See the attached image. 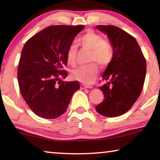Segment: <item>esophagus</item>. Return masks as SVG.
<instances>
[{
	"instance_id": "obj_1",
	"label": "esophagus",
	"mask_w": 160,
	"mask_h": 160,
	"mask_svg": "<svg viewBox=\"0 0 160 160\" xmlns=\"http://www.w3.org/2000/svg\"><path fill=\"white\" fill-rule=\"evenodd\" d=\"M92 86H90V85H86L84 84H82L80 85V88L81 89H85V88H91Z\"/></svg>"
}]
</instances>
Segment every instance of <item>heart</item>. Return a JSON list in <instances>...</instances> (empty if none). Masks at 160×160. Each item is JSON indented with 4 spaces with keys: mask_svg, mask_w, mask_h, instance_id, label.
I'll return each instance as SVG.
<instances>
[{
    "mask_svg": "<svg viewBox=\"0 0 160 160\" xmlns=\"http://www.w3.org/2000/svg\"><path fill=\"white\" fill-rule=\"evenodd\" d=\"M78 45L83 49L91 51L89 61L96 62L102 67H107L111 64L114 58V46L109 40L104 39L101 34L95 31L89 30L78 40ZM78 46L72 44L68 47L66 53L67 64L75 66L77 61ZM98 73V67L96 63L80 66L72 72V75L80 82L90 84L95 79Z\"/></svg>",
    "mask_w": 160,
    "mask_h": 160,
    "instance_id": "1",
    "label": "heart"
}]
</instances>
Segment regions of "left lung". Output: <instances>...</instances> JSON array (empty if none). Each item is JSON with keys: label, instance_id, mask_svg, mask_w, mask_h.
Returning a JSON list of instances; mask_svg holds the SVG:
<instances>
[{"label": "left lung", "instance_id": "1", "mask_svg": "<svg viewBox=\"0 0 160 160\" xmlns=\"http://www.w3.org/2000/svg\"><path fill=\"white\" fill-rule=\"evenodd\" d=\"M114 46V58L102 76L108 80L99 88L103 93L98 113L114 118L127 112L140 96L145 80L147 63L133 36L114 25H97Z\"/></svg>", "mask_w": 160, "mask_h": 160}]
</instances>
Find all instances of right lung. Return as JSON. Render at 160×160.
Returning a JSON list of instances; mask_svg holds the SVG:
<instances>
[{"instance_id": "add662e5", "label": "right lung", "mask_w": 160, "mask_h": 160, "mask_svg": "<svg viewBox=\"0 0 160 160\" xmlns=\"http://www.w3.org/2000/svg\"><path fill=\"white\" fill-rule=\"evenodd\" d=\"M84 25H53L31 37L22 48L17 79L22 97L38 116L58 118L66 112L78 81L64 82L66 53Z\"/></svg>"}]
</instances>
